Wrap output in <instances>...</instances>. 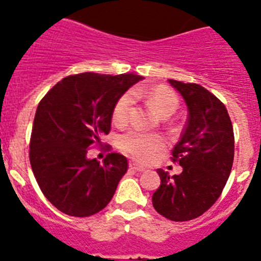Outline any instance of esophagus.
Returning <instances> with one entry per match:
<instances>
[{"instance_id": "34e87169", "label": "esophagus", "mask_w": 261, "mask_h": 261, "mask_svg": "<svg viewBox=\"0 0 261 261\" xmlns=\"http://www.w3.org/2000/svg\"><path fill=\"white\" fill-rule=\"evenodd\" d=\"M130 169L134 171H139V173L147 171V169L143 168V166H140V165H136V164H130Z\"/></svg>"}]
</instances>
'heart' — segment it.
<instances>
[{"label":"heart","instance_id":"heart-1","mask_svg":"<svg viewBox=\"0 0 261 261\" xmlns=\"http://www.w3.org/2000/svg\"><path fill=\"white\" fill-rule=\"evenodd\" d=\"M134 97H144L154 112L161 117L171 116L178 108L177 95L166 87L157 86L147 88L138 86L131 92H126L117 100L112 113V118L116 125L127 123L135 100ZM118 147L136 161L149 163L164 148V140L159 135L142 133L139 130H130L119 136Z\"/></svg>","mask_w":261,"mask_h":261}]
</instances>
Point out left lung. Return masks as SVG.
<instances>
[{
  "instance_id": "obj_1",
  "label": "left lung",
  "mask_w": 261,
  "mask_h": 261,
  "mask_svg": "<svg viewBox=\"0 0 261 261\" xmlns=\"http://www.w3.org/2000/svg\"><path fill=\"white\" fill-rule=\"evenodd\" d=\"M189 109L186 127L171 151L182 173L173 177L157 169L161 185L152 196L154 210L171 221H190L216 203L231 171L233 125L225 105L196 83L169 79Z\"/></svg>"
}]
</instances>
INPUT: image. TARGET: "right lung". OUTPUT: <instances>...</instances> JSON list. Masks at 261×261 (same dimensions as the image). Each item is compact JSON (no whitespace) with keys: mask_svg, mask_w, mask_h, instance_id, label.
Masks as SVG:
<instances>
[{"mask_svg":"<svg viewBox=\"0 0 261 261\" xmlns=\"http://www.w3.org/2000/svg\"><path fill=\"white\" fill-rule=\"evenodd\" d=\"M142 79L136 74L82 72L63 78L41 98L30 163L40 190L58 211L88 217L112 200L127 171V159L112 152L100 164L87 159V152L109 134L117 100Z\"/></svg>","mask_w":261,"mask_h":261,"instance_id":"right-lung-1","label":"right lung"}]
</instances>
